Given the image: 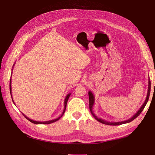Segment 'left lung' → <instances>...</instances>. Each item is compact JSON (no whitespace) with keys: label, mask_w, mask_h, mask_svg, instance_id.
Returning <instances> with one entry per match:
<instances>
[{"label":"left lung","mask_w":155,"mask_h":155,"mask_svg":"<svg viewBox=\"0 0 155 155\" xmlns=\"http://www.w3.org/2000/svg\"><path fill=\"white\" fill-rule=\"evenodd\" d=\"M148 90H147V96L146 98H145V100L144 101V103L143 104V105H142V107L140 108V109L137 111V113L135 114H134L132 117H131L130 118L127 120H124V121H117V122H112V121H107L106 120H103L102 118H98L97 116H96V114L94 113V112L92 110L93 109V106L94 104V101H95V97L92 94V92L91 91H89L88 92V97H89V108H90V110L91 114H92V116L94 117V118L99 121V122L101 123V124H104L105 125H121V124H127L130 122V121H132L133 120H134L136 118H137V117L140 114V113L142 112V110H143L144 107L146 105L147 103L149 100V95H150V91H151V81H150V79L149 77H148Z\"/></svg>","instance_id":"8db88e82"}]
</instances>
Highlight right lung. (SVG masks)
<instances>
[{
  "instance_id": "obj_1",
  "label": "right lung",
  "mask_w": 155,
  "mask_h": 155,
  "mask_svg": "<svg viewBox=\"0 0 155 155\" xmlns=\"http://www.w3.org/2000/svg\"><path fill=\"white\" fill-rule=\"evenodd\" d=\"M15 63L13 64V67H14V65H15ZM13 68L12 69V74H11V77H10V94H11V96H12V101H13V104H14V101H13V97H12V71H13ZM70 94H71V93H69V94H68L66 96V97H65V99H64V110H63V113H62V114L59 117H58V118H56V119H54V120H49V121H34V120H31V119H30L29 118H28V117L26 116H25L24 114L23 113H22L23 115H24V116L25 117V118L28 120H29L30 121H31V123H33V124H51V123H54V122H55V121H58V120H59L61 118V117L63 116V115L64 114V112H65V110H66V107H67V101H68V98H69V97H70Z\"/></svg>"
}]
</instances>
